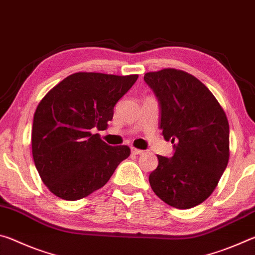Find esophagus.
I'll return each instance as SVG.
<instances>
[{"label": "esophagus", "mask_w": 255, "mask_h": 255, "mask_svg": "<svg viewBox=\"0 0 255 255\" xmlns=\"http://www.w3.org/2000/svg\"><path fill=\"white\" fill-rule=\"evenodd\" d=\"M143 152H144V150H141V149H139V148L131 147V153L135 154V155H139V154H141Z\"/></svg>", "instance_id": "obj_1"}]
</instances>
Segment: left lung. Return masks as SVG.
Listing matches in <instances>:
<instances>
[{
	"instance_id": "1",
	"label": "left lung",
	"mask_w": 255,
	"mask_h": 255,
	"mask_svg": "<svg viewBox=\"0 0 255 255\" xmlns=\"http://www.w3.org/2000/svg\"><path fill=\"white\" fill-rule=\"evenodd\" d=\"M144 80L159 100V128L174 144L171 158L157 155L149 184L159 199L178 209L204 202L230 159V125L209 89L189 73L164 68Z\"/></svg>"
}]
</instances>
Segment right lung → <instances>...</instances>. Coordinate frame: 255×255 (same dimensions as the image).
Returning a JSON list of instances; mask_svg holds the SVG:
<instances>
[{"instance_id": "obj_1", "label": "right lung", "mask_w": 255, "mask_h": 255, "mask_svg": "<svg viewBox=\"0 0 255 255\" xmlns=\"http://www.w3.org/2000/svg\"><path fill=\"white\" fill-rule=\"evenodd\" d=\"M137 79V74L77 72L41 99L33 115L32 156L55 196L71 201L88 197L130 155L128 146L108 145L92 129L108 127L116 103Z\"/></svg>"}]
</instances>
